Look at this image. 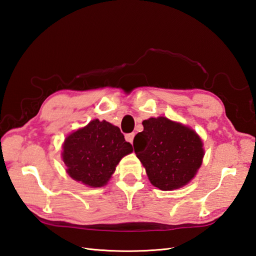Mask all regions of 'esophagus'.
<instances>
[{
	"label": "esophagus",
	"instance_id": "obj_1",
	"mask_svg": "<svg viewBox=\"0 0 256 256\" xmlns=\"http://www.w3.org/2000/svg\"><path fill=\"white\" fill-rule=\"evenodd\" d=\"M134 134H128L125 136L126 141L129 143H132L134 142Z\"/></svg>",
	"mask_w": 256,
	"mask_h": 256
}]
</instances>
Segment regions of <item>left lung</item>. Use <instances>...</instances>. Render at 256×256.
I'll return each mask as SVG.
<instances>
[{
  "label": "left lung",
  "mask_w": 256,
  "mask_h": 256,
  "mask_svg": "<svg viewBox=\"0 0 256 256\" xmlns=\"http://www.w3.org/2000/svg\"><path fill=\"white\" fill-rule=\"evenodd\" d=\"M134 140L136 157L154 187L182 188L196 176L204 157L203 142L194 130L164 116L143 120Z\"/></svg>",
  "instance_id": "8db88e82"
}]
</instances>
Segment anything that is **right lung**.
Returning <instances> with one entry per match:
<instances>
[{
	"mask_svg": "<svg viewBox=\"0 0 256 256\" xmlns=\"http://www.w3.org/2000/svg\"><path fill=\"white\" fill-rule=\"evenodd\" d=\"M132 150L118 127L94 120L66 138L62 157L69 176L97 188L109 182L120 159Z\"/></svg>",
	"mask_w": 256,
	"mask_h": 256,
	"instance_id": "1",
	"label": "right lung"
}]
</instances>
